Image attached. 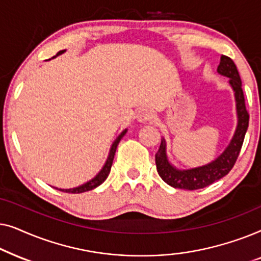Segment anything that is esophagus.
I'll use <instances>...</instances> for the list:
<instances>
[{"instance_id":"34e87169","label":"esophagus","mask_w":261,"mask_h":261,"mask_svg":"<svg viewBox=\"0 0 261 261\" xmlns=\"http://www.w3.org/2000/svg\"><path fill=\"white\" fill-rule=\"evenodd\" d=\"M153 117H154V114H153L152 110L147 108L140 109L137 114V119L139 122H147V121H151Z\"/></svg>"}]
</instances>
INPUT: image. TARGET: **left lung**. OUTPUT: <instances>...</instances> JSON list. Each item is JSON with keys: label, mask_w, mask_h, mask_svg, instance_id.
I'll list each match as a JSON object with an SVG mask.
<instances>
[{"label": "left lung", "mask_w": 261, "mask_h": 261, "mask_svg": "<svg viewBox=\"0 0 261 261\" xmlns=\"http://www.w3.org/2000/svg\"><path fill=\"white\" fill-rule=\"evenodd\" d=\"M217 72L221 76L229 78V85L234 91L238 123L233 138L230 139L226 149L213 162L187 170L177 169L170 163L166 153V141L163 138L162 144H160V147L155 154L156 171H158L162 179L173 188L184 189V190H197V189L208 187L215 180H219L228 174L237 162L239 153H240L249 120V115L245 106L240 74H239L237 65L233 60L227 56H221Z\"/></svg>", "instance_id": "8db88e82"}]
</instances>
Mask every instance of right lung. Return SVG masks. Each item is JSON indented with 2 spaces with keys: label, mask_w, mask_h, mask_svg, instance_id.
Segmentation results:
<instances>
[{
  "label": "right lung",
  "mask_w": 261,
  "mask_h": 261,
  "mask_svg": "<svg viewBox=\"0 0 261 261\" xmlns=\"http://www.w3.org/2000/svg\"><path fill=\"white\" fill-rule=\"evenodd\" d=\"M65 52V49H63V51H59L57 55L53 57V58H56V57H58L60 55H63V53ZM127 133V129H123L121 132V134L117 137L114 142L112 144V147L109 149V154H108V158H107L105 165L101 169V171L96 174V176L90 179L87 183L80 185V187H76V188H71V189H58L60 191H64V192H70V194H82V192H85V191H90L92 189L97 188L98 185H101L103 181L107 179V177H108V174L110 172V169H112V165H113V160H114V155H115V152H116V148H117V145H119V142L121 139L123 138V135Z\"/></svg>",
  "instance_id": "obj_1"
}]
</instances>
